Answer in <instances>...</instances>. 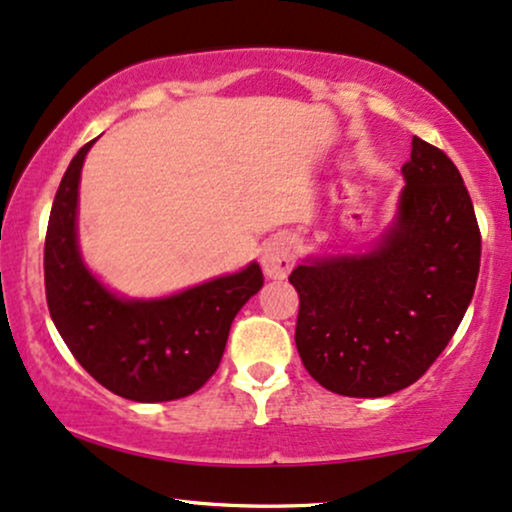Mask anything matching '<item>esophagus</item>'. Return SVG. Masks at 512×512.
<instances>
[{"label": "esophagus", "instance_id": "esophagus-1", "mask_svg": "<svg viewBox=\"0 0 512 512\" xmlns=\"http://www.w3.org/2000/svg\"><path fill=\"white\" fill-rule=\"evenodd\" d=\"M296 261V246L292 237L277 235L263 244L261 266L268 277H285Z\"/></svg>", "mask_w": 512, "mask_h": 512}]
</instances>
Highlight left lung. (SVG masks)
<instances>
[{
	"mask_svg": "<svg viewBox=\"0 0 512 512\" xmlns=\"http://www.w3.org/2000/svg\"><path fill=\"white\" fill-rule=\"evenodd\" d=\"M399 216L375 251L292 270L296 349L308 375L356 399L420 380L456 334L475 294L482 235L458 168L413 137Z\"/></svg>",
	"mask_w": 512,
	"mask_h": 512,
	"instance_id": "obj_1",
	"label": "left lung"
}]
</instances>
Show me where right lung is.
I'll list each match as a JSON object with an SVG mask.
<instances>
[{
    "mask_svg": "<svg viewBox=\"0 0 512 512\" xmlns=\"http://www.w3.org/2000/svg\"><path fill=\"white\" fill-rule=\"evenodd\" d=\"M92 144L73 156L49 213V313L75 361L102 387L140 403L182 399L218 370L232 320L263 287L261 266L251 263L166 299L125 301L111 294L85 268L75 237L80 170Z\"/></svg>",
    "mask_w": 512,
    "mask_h": 512,
    "instance_id": "1",
    "label": "right lung"
}]
</instances>
